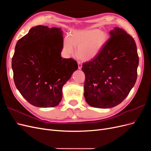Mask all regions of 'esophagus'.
Masks as SVG:
<instances>
[{"mask_svg": "<svg viewBox=\"0 0 151 151\" xmlns=\"http://www.w3.org/2000/svg\"><path fill=\"white\" fill-rule=\"evenodd\" d=\"M77 63H78V68H79V69H81L82 67H83V65H82L81 62L78 61V62H77Z\"/></svg>", "mask_w": 151, "mask_h": 151, "instance_id": "obj_1", "label": "esophagus"}]
</instances>
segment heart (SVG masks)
Instances as JSON below:
<instances>
[{
	"label": "heart",
	"instance_id": "heart-1",
	"mask_svg": "<svg viewBox=\"0 0 151 151\" xmlns=\"http://www.w3.org/2000/svg\"><path fill=\"white\" fill-rule=\"evenodd\" d=\"M109 35L106 30L86 29L73 31L63 42V51L67 55H72L74 48L80 59L91 60L96 57L106 46Z\"/></svg>",
	"mask_w": 151,
	"mask_h": 151
}]
</instances>
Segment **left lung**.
<instances>
[{"instance_id": "obj_1", "label": "left lung", "mask_w": 151, "mask_h": 151, "mask_svg": "<svg viewBox=\"0 0 151 151\" xmlns=\"http://www.w3.org/2000/svg\"><path fill=\"white\" fill-rule=\"evenodd\" d=\"M98 55L84 63V97L91 106L110 108L121 103L137 77L139 56L134 38L115 27Z\"/></svg>"}]
</instances>
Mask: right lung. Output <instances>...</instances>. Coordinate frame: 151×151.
<instances>
[{"label": "right lung", "instance_id": "obj_1", "mask_svg": "<svg viewBox=\"0 0 151 151\" xmlns=\"http://www.w3.org/2000/svg\"><path fill=\"white\" fill-rule=\"evenodd\" d=\"M63 32L45 26L32 28L17 41L12 58L17 89L35 106H56L62 88L78 68L72 58H62Z\"/></svg>", "mask_w": 151, "mask_h": 151}]
</instances>
